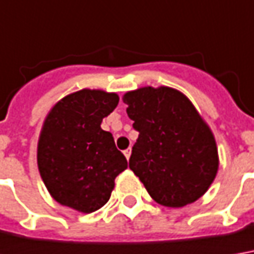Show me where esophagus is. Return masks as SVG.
<instances>
[{
  "mask_svg": "<svg viewBox=\"0 0 254 254\" xmlns=\"http://www.w3.org/2000/svg\"><path fill=\"white\" fill-rule=\"evenodd\" d=\"M130 153H132V150L130 149H127L124 151V154H125V157H127V160H129V157H130Z\"/></svg>",
  "mask_w": 254,
  "mask_h": 254,
  "instance_id": "34e87169",
  "label": "esophagus"
}]
</instances>
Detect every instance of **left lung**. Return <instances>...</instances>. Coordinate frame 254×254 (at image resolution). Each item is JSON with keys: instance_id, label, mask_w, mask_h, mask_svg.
<instances>
[{"instance_id": "8db88e82", "label": "left lung", "mask_w": 254, "mask_h": 254, "mask_svg": "<svg viewBox=\"0 0 254 254\" xmlns=\"http://www.w3.org/2000/svg\"><path fill=\"white\" fill-rule=\"evenodd\" d=\"M139 137L129 168L158 204L184 207L201 197L218 170L215 140L188 98L170 87L124 96Z\"/></svg>"}]
</instances>
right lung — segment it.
Here are the masks:
<instances>
[{"label": "right lung", "instance_id": "add662e5", "mask_svg": "<svg viewBox=\"0 0 254 254\" xmlns=\"http://www.w3.org/2000/svg\"><path fill=\"white\" fill-rule=\"evenodd\" d=\"M115 93L69 94L48 114L41 130L37 164L48 192L62 206L93 213L110 200L114 181L127 168L103 118L118 105Z\"/></svg>", "mask_w": 254, "mask_h": 254}]
</instances>
